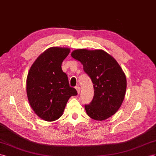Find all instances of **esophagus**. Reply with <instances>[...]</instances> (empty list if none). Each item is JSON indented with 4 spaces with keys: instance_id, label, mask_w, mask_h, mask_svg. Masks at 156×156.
<instances>
[{
    "instance_id": "34e87169",
    "label": "esophagus",
    "mask_w": 156,
    "mask_h": 156,
    "mask_svg": "<svg viewBox=\"0 0 156 156\" xmlns=\"http://www.w3.org/2000/svg\"><path fill=\"white\" fill-rule=\"evenodd\" d=\"M76 90H77V92H78V94H79L80 93V87L79 86H76Z\"/></svg>"
}]
</instances>
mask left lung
I'll use <instances>...</instances> for the list:
<instances>
[{
    "label": "left lung",
    "instance_id": "obj_1",
    "mask_svg": "<svg viewBox=\"0 0 156 156\" xmlns=\"http://www.w3.org/2000/svg\"><path fill=\"white\" fill-rule=\"evenodd\" d=\"M71 55L81 62L93 83V98L90 104L85 105L87 115L99 121L110 118L121 106L126 94V77L122 68L112 56L101 50H76Z\"/></svg>",
    "mask_w": 156,
    "mask_h": 156
}]
</instances>
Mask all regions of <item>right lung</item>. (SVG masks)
<instances>
[{
  "mask_svg": "<svg viewBox=\"0 0 156 156\" xmlns=\"http://www.w3.org/2000/svg\"><path fill=\"white\" fill-rule=\"evenodd\" d=\"M70 49L48 48L31 66L27 78V94L31 108L45 121L59 119L71 96L77 95L61 69Z\"/></svg>",
  "mask_w": 156,
  "mask_h": 156,
  "instance_id": "1",
  "label": "right lung"
}]
</instances>
